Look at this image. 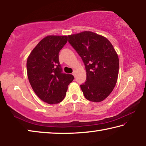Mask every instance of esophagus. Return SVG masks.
<instances>
[{"label":"esophagus","instance_id":"1","mask_svg":"<svg viewBox=\"0 0 146 146\" xmlns=\"http://www.w3.org/2000/svg\"><path fill=\"white\" fill-rule=\"evenodd\" d=\"M72 75H73L74 76H75V72H74V71L73 72H72Z\"/></svg>","mask_w":146,"mask_h":146}]
</instances>
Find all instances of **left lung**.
<instances>
[{
	"mask_svg": "<svg viewBox=\"0 0 146 146\" xmlns=\"http://www.w3.org/2000/svg\"><path fill=\"white\" fill-rule=\"evenodd\" d=\"M68 42L84 63L87 79L80 85L85 98L104 100L113 91L119 70L118 55L109 40L92 32L68 35Z\"/></svg>",
	"mask_w": 146,
	"mask_h": 146,
	"instance_id": "left-lung-1",
	"label": "left lung"
}]
</instances>
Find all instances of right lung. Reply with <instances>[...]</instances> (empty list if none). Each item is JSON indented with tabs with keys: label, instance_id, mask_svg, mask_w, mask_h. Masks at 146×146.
Segmentation results:
<instances>
[{
	"label": "right lung",
	"instance_id": "obj_1",
	"mask_svg": "<svg viewBox=\"0 0 146 146\" xmlns=\"http://www.w3.org/2000/svg\"><path fill=\"white\" fill-rule=\"evenodd\" d=\"M68 40L65 35H48L37 44L28 57V78L33 91L48 104L60 103L65 97L74 76L63 72L59 53Z\"/></svg>",
	"mask_w": 146,
	"mask_h": 146
}]
</instances>
